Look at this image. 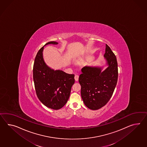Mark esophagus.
Here are the masks:
<instances>
[{
  "label": "esophagus",
  "mask_w": 147,
  "mask_h": 147,
  "mask_svg": "<svg viewBox=\"0 0 147 147\" xmlns=\"http://www.w3.org/2000/svg\"><path fill=\"white\" fill-rule=\"evenodd\" d=\"M79 75H75V76H74V79H75V80L76 81H78V80H79Z\"/></svg>",
  "instance_id": "esophagus-1"
}]
</instances>
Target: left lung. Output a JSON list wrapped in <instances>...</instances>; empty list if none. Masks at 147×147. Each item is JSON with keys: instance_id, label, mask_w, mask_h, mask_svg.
Returning <instances> with one entry per match:
<instances>
[{"instance_id": "obj_1", "label": "left lung", "mask_w": 147, "mask_h": 147, "mask_svg": "<svg viewBox=\"0 0 147 147\" xmlns=\"http://www.w3.org/2000/svg\"><path fill=\"white\" fill-rule=\"evenodd\" d=\"M104 57L108 66L105 71L102 72V68L98 67L85 66L79 76L82 99L86 107L92 110L99 109L107 103L117 82V59L107 44Z\"/></svg>"}]
</instances>
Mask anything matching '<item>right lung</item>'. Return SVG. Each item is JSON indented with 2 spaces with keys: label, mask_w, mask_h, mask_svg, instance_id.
I'll return each instance as SVG.
<instances>
[{
  "label": "right lung",
  "mask_w": 147,
  "mask_h": 147,
  "mask_svg": "<svg viewBox=\"0 0 147 147\" xmlns=\"http://www.w3.org/2000/svg\"><path fill=\"white\" fill-rule=\"evenodd\" d=\"M48 44L58 43L50 41L45 46ZM44 46L38 51L33 65V78L36 94L45 106L58 110L63 107L68 100L71 88L75 82L74 74L60 70L54 71L49 67L43 61Z\"/></svg>",
  "instance_id": "1"
}]
</instances>
